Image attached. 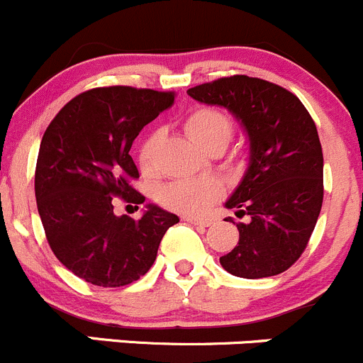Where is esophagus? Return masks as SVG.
I'll use <instances>...</instances> for the list:
<instances>
[{
	"label": "esophagus",
	"mask_w": 363,
	"mask_h": 363,
	"mask_svg": "<svg viewBox=\"0 0 363 363\" xmlns=\"http://www.w3.org/2000/svg\"><path fill=\"white\" fill-rule=\"evenodd\" d=\"M183 220H185V222H190V224H194V225H201V228H208V225L211 224L210 218H203V217H190V215H185V217H183Z\"/></svg>",
	"instance_id": "34e87169"
}]
</instances>
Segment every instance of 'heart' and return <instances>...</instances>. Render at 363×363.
<instances>
[{
	"label": "heart",
	"instance_id": "1",
	"mask_svg": "<svg viewBox=\"0 0 363 363\" xmlns=\"http://www.w3.org/2000/svg\"><path fill=\"white\" fill-rule=\"evenodd\" d=\"M183 128L196 145L208 150L215 145L228 146L235 123H233L231 116L218 107L203 106L194 109L185 118ZM160 139H162V134L155 130L146 135V139L139 146L138 162L145 174H153L157 171ZM220 185L210 178H203V180L185 178V180L171 182L169 185L162 186L159 201L167 210L185 215H197L203 213L220 196Z\"/></svg>",
	"mask_w": 363,
	"mask_h": 363
}]
</instances>
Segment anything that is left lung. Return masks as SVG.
Here are the masks:
<instances>
[{"instance_id":"obj_1","label":"left lung","mask_w":363,"mask_h":363,"mask_svg":"<svg viewBox=\"0 0 363 363\" xmlns=\"http://www.w3.org/2000/svg\"><path fill=\"white\" fill-rule=\"evenodd\" d=\"M186 93L225 107L249 135V167L225 201L249 220L236 224L240 240L220 257L222 268L243 279L282 274L302 256L321 211L323 150L314 120L291 91L249 75Z\"/></svg>"}]
</instances>
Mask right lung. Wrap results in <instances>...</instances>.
I'll use <instances>...</instances> for the list:
<instances>
[{
    "label": "right lung",
    "instance_id": "right-lung-1",
    "mask_svg": "<svg viewBox=\"0 0 363 363\" xmlns=\"http://www.w3.org/2000/svg\"><path fill=\"white\" fill-rule=\"evenodd\" d=\"M173 91L132 86L81 93L49 123L35 171V196L45 236L60 263L89 284L120 288L157 259L160 240L180 222L148 204L139 220L114 213L113 197L135 204L139 178L128 155L145 125L173 106Z\"/></svg>",
    "mask_w": 363,
    "mask_h": 363
}]
</instances>
